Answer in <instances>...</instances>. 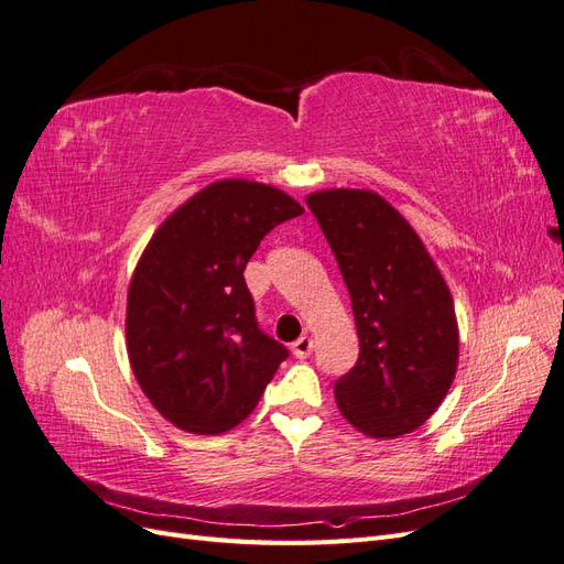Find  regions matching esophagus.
Returning a JSON list of instances; mask_svg holds the SVG:
<instances>
[{
    "mask_svg": "<svg viewBox=\"0 0 564 564\" xmlns=\"http://www.w3.org/2000/svg\"><path fill=\"white\" fill-rule=\"evenodd\" d=\"M292 352L299 357V360H303V357H308L313 352V338L311 336H301L299 340H294Z\"/></svg>",
    "mask_w": 564,
    "mask_h": 564,
    "instance_id": "obj_1",
    "label": "esophagus"
}]
</instances>
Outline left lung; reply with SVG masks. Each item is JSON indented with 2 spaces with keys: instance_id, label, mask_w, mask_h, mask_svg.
Wrapping results in <instances>:
<instances>
[{
  "instance_id": "8db88e82",
  "label": "left lung",
  "mask_w": 564,
  "mask_h": 564,
  "mask_svg": "<svg viewBox=\"0 0 564 564\" xmlns=\"http://www.w3.org/2000/svg\"><path fill=\"white\" fill-rule=\"evenodd\" d=\"M308 207L352 301L360 357L334 383L340 414L369 437H398L431 419L458 360L449 286L404 216L371 191H322Z\"/></svg>"
}]
</instances>
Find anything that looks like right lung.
Returning a JSON list of instances; mask_svg holds the SVG:
<instances>
[{"mask_svg": "<svg viewBox=\"0 0 564 564\" xmlns=\"http://www.w3.org/2000/svg\"><path fill=\"white\" fill-rule=\"evenodd\" d=\"M303 207L272 185L216 181L152 235L127 299L133 377L176 429L218 435L259 404L289 350L256 319L245 268Z\"/></svg>", "mask_w": 564, "mask_h": 564, "instance_id": "obj_1", "label": "right lung"}]
</instances>
